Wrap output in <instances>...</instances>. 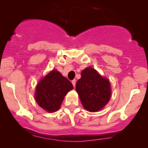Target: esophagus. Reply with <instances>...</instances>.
<instances>
[{
  "instance_id": "34e87169",
  "label": "esophagus",
  "mask_w": 148,
  "mask_h": 148,
  "mask_svg": "<svg viewBox=\"0 0 148 148\" xmlns=\"http://www.w3.org/2000/svg\"><path fill=\"white\" fill-rule=\"evenodd\" d=\"M72 84L73 85V86H74V87H75V86H76V80L75 79L72 80Z\"/></svg>"
}]
</instances>
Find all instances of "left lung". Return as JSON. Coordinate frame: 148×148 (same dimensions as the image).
Returning a JSON list of instances; mask_svg holds the SVG:
<instances>
[{"mask_svg":"<svg viewBox=\"0 0 148 148\" xmlns=\"http://www.w3.org/2000/svg\"><path fill=\"white\" fill-rule=\"evenodd\" d=\"M81 75L76 82V90L83 106L88 111H99L111 98L109 81L90 67L83 70Z\"/></svg>","mask_w":148,"mask_h":148,"instance_id":"1","label":"left lung"}]
</instances>
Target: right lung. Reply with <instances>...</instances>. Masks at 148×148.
Instances as JSON below:
<instances>
[{
    "label": "right lung",
    "mask_w": 148,
    "mask_h": 148,
    "mask_svg": "<svg viewBox=\"0 0 148 148\" xmlns=\"http://www.w3.org/2000/svg\"><path fill=\"white\" fill-rule=\"evenodd\" d=\"M72 84L57 70H53L37 84L35 97L39 106L48 112L60 108L64 96L73 89Z\"/></svg>",
    "instance_id": "add662e5"
}]
</instances>
